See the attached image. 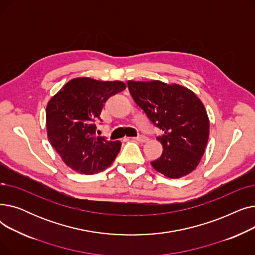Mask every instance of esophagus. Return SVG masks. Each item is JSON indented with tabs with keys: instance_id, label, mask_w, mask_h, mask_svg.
I'll return each instance as SVG.
<instances>
[{
	"instance_id": "34e87169",
	"label": "esophagus",
	"mask_w": 255,
	"mask_h": 255,
	"mask_svg": "<svg viewBox=\"0 0 255 255\" xmlns=\"http://www.w3.org/2000/svg\"><path fill=\"white\" fill-rule=\"evenodd\" d=\"M133 139H135V140H137V141H139V142H146V141L149 140L148 137L143 136V135H139V136H136V137H133Z\"/></svg>"
}]
</instances>
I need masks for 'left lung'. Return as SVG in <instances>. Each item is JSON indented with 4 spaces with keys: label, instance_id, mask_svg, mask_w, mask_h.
Instances as JSON below:
<instances>
[{
    "label": "left lung",
    "instance_id": "left-lung-1",
    "mask_svg": "<svg viewBox=\"0 0 255 255\" xmlns=\"http://www.w3.org/2000/svg\"><path fill=\"white\" fill-rule=\"evenodd\" d=\"M133 100L151 122L163 131L157 139L163 152L152 166L167 178L188 175L200 162L209 139L210 122L203 102L183 86L160 80H129Z\"/></svg>",
    "mask_w": 255,
    "mask_h": 255
}]
</instances>
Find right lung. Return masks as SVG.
I'll use <instances>...</instances> for the list:
<instances>
[{
	"instance_id": "1",
	"label": "right lung",
	"mask_w": 255,
	"mask_h": 255,
	"mask_svg": "<svg viewBox=\"0 0 255 255\" xmlns=\"http://www.w3.org/2000/svg\"><path fill=\"white\" fill-rule=\"evenodd\" d=\"M126 89L120 80L102 82L90 77L69 80L46 106L47 137L71 169L93 175L109 167L121 149V141L96 135L94 122L100 119L111 96Z\"/></svg>"
}]
</instances>
